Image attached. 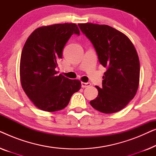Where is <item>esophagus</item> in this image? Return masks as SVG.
Returning <instances> with one entry per match:
<instances>
[{
  "label": "esophagus",
  "instance_id": "obj_1",
  "mask_svg": "<svg viewBox=\"0 0 156 156\" xmlns=\"http://www.w3.org/2000/svg\"><path fill=\"white\" fill-rule=\"evenodd\" d=\"M81 85H82V88H86V87L90 86L91 84L89 82H82L81 83Z\"/></svg>",
  "mask_w": 156,
  "mask_h": 156
}]
</instances>
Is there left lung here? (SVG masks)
Masks as SVG:
<instances>
[{
  "mask_svg": "<svg viewBox=\"0 0 156 156\" xmlns=\"http://www.w3.org/2000/svg\"><path fill=\"white\" fill-rule=\"evenodd\" d=\"M79 27L92 43L101 65L106 67L98 96L90 101L104 114L123 109L137 92L140 62L136 48L121 32L106 25L80 23Z\"/></svg>",
  "mask_w": 156,
  "mask_h": 156,
  "instance_id": "obj_1",
  "label": "left lung"
}]
</instances>
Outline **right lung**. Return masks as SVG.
I'll return each instance as SVG.
<instances>
[{"mask_svg": "<svg viewBox=\"0 0 156 156\" xmlns=\"http://www.w3.org/2000/svg\"><path fill=\"white\" fill-rule=\"evenodd\" d=\"M80 35L74 23L38 27L23 47L20 76L23 90L40 109L53 112L63 109L74 93L81 89L78 80H69L55 70L62 50L73 35Z\"/></svg>", "mask_w": 156, "mask_h": 156, "instance_id": "add662e5", "label": "right lung"}]
</instances>
